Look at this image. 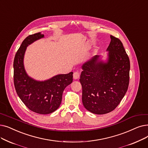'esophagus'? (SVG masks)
<instances>
[{
  "mask_svg": "<svg viewBox=\"0 0 148 148\" xmlns=\"http://www.w3.org/2000/svg\"><path fill=\"white\" fill-rule=\"evenodd\" d=\"M80 77V73L79 72H75L73 74V78L74 79L76 80V79H78Z\"/></svg>",
  "mask_w": 148,
  "mask_h": 148,
  "instance_id": "obj_1",
  "label": "esophagus"
}]
</instances>
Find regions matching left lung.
<instances>
[{
	"mask_svg": "<svg viewBox=\"0 0 148 148\" xmlns=\"http://www.w3.org/2000/svg\"><path fill=\"white\" fill-rule=\"evenodd\" d=\"M106 61L95 56L82 66L80 82L84 107L95 114L112 111L125 96L129 85L130 62L123 44L110 36Z\"/></svg>",
	"mask_w": 148,
	"mask_h": 148,
	"instance_id": "left-lung-1",
	"label": "left lung"
}]
</instances>
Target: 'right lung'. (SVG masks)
Listing matches in <instances>:
<instances>
[{"label": "right lung", "mask_w": 148, "mask_h": 148, "mask_svg": "<svg viewBox=\"0 0 148 148\" xmlns=\"http://www.w3.org/2000/svg\"><path fill=\"white\" fill-rule=\"evenodd\" d=\"M43 37L41 33H36L28 36L22 43L14 60V83L18 96L29 110L48 114L60 106L64 89L73 82V73L56 75L44 81L36 80L27 74L23 64L27 48Z\"/></svg>", "instance_id": "add662e5"}]
</instances>
